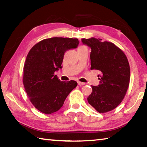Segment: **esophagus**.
<instances>
[{"instance_id":"34e87169","label":"esophagus","mask_w":147,"mask_h":147,"mask_svg":"<svg viewBox=\"0 0 147 147\" xmlns=\"http://www.w3.org/2000/svg\"><path fill=\"white\" fill-rule=\"evenodd\" d=\"M78 86H84V85H85V83H84V82H78Z\"/></svg>"}]
</instances>
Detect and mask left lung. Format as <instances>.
I'll return each instance as SVG.
<instances>
[{"instance_id": "left-lung-1", "label": "left lung", "mask_w": 147, "mask_h": 147, "mask_svg": "<svg viewBox=\"0 0 147 147\" xmlns=\"http://www.w3.org/2000/svg\"><path fill=\"white\" fill-rule=\"evenodd\" d=\"M91 47V69L97 70L100 84L92 87L89 104L99 113L117 108L123 100L130 84V65L125 54L115 44L92 38L82 39Z\"/></svg>"}]
</instances>
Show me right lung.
Returning <instances> with one entry per match:
<instances>
[{
    "label": "right lung",
    "mask_w": 147,
    "mask_h": 147,
    "mask_svg": "<svg viewBox=\"0 0 147 147\" xmlns=\"http://www.w3.org/2000/svg\"><path fill=\"white\" fill-rule=\"evenodd\" d=\"M76 38L45 39L30 50L23 67V84L30 100L45 114L56 112L77 86L74 80L62 82L55 71L61 69L64 54L78 47Z\"/></svg>",
    "instance_id": "add662e5"
}]
</instances>
